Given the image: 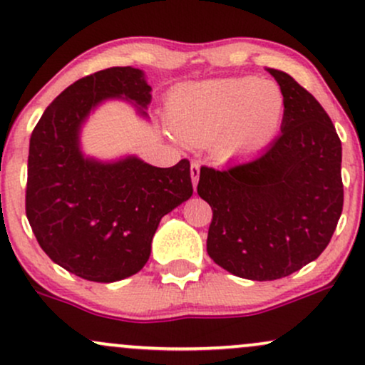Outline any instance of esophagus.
Wrapping results in <instances>:
<instances>
[{"label":"esophagus","mask_w":365,"mask_h":365,"mask_svg":"<svg viewBox=\"0 0 365 365\" xmlns=\"http://www.w3.org/2000/svg\"><path fill=\"white\" fill-rule=\"evenodd\" d=\"M199 163H192L190 165V177H192V183H194V188L197 187V180H199Z\"/></svg>","instance_id":"34e87169"}]
</instances>
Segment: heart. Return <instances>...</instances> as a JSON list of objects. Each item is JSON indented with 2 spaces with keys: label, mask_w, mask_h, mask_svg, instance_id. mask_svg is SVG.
<instances>
[{
  "label": "heart",
  "mask_w": 365,
  "mask_h": 365,
  "mask_svg": "<svg viewBox=\"0 0 365 365\" xmlns=\"http://www.w3.org/2000/svg\"><path fill=\"white\" fill-rule=\"evenodd\" d=\"M287 98L278 83L255 77L190 83L175 92L170 121L180 140L212 144L221 159L266 148L282 128Z\"/></svg>",
  "instance_id": "obj_1"
}]
</instances>
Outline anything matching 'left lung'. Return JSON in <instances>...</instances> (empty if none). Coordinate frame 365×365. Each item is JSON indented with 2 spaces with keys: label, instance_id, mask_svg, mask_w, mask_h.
<instances>
[{
  "label": "left lung",
  "instance_id": "left-lung-1",
  "mask_svg": "<svg viewBox=\"0 0 365 365\" xmlns=\"http://www.w3.org/2000/svg\"><path fill=\"white\" fill-rule=\"evenodd\" d=\"M269 73L287 98L282 135L252 161L202 166L197 185L212 209L209 257L254 282L284 278L319 257L343 209L341 142L333 121L290 75Z\"/></svg>",
  "mask_w": 365,
  "mask_h": 365
}]
</instances>
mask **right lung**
<instances>
[{
	"mask_svg": "<svg viewBox=\"0 0 365 365\" xmlns=\"http://www.w3.org/2000/svg\"><path fill=\"white\" fill-rule=\"evenodd\" d=\"M120 96L148 106L150 87L140 70L113 66L78 78L46 108L29 145L25 212L41 249L98 283L139 273L161 217L194 192L188 159L156 168L137 158L82 156V121L96 104Z\"/></svg>",
	"mask_w": 365,
	"mask_h": 365,
	"instance_id": "add662e5",
	"label": "right lung"
}]
</instances>
